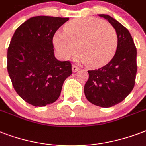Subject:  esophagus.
I'll list each match as a JSON object with an SVG mask.
<instances>
[{
  "instance_id": "1",
  "label": "esophagus",
  "mask_w": 146,
  "mask_h": 146,
  "mask_svg": "<svg viewBox=\"0 0 146 146\" xmlns=\"http://www.w3.org/2000/svg\"><path fill=\"white\" fill-rule=\"evenodd\" d=\"M79 67L77 66H76V65H73L72 66V70H73V73H76V72H77L79 70Z\"/></svg>"
}]
</instances>
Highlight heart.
<instances>
[{"instance_id":"1","label":"heart","mask_w":146,"mask_h":146,"mask_svg":"<svg viewBox=\"0 0 146 146\" xmlns=\"http://www.w3.org/2000/svg\"><path fill=\"white\" fill-rule=\"evenodd\" d=\"M115 29L102 19L87 17L71 20L54 37L55 48L64 59H70L78 52L81 60L90 68H97L111 60L117 48Z\"/></svg>"}]
</instances>
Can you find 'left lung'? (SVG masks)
<instances>
[{
	"instance_id": "obj_1",
	"label": "left lung",
	"mask_w": 146,
	"mask_h": 146,
	"mask_svg": "<svg viewBox=\"0 0 146 146\" xmlns=\"http://www.w3.org/2000/svg\"><path fill=\"white\" fill-rule=\"evenodd\" d=\"M106 19L117 33L116 53L105 66L89 70V80L84 87L89 102L102 108L117 104L127 97L135 86L137 64L136 48L126 27L109 15L99 14Z\"/></svg>"
}]
</instances>
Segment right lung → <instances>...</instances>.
Instances as JSON below:
<instances>
[{"mask_svg":"<svg viewBox=\"0 0 146 146\" xmlns=\"http://www.w3.org/2000/svg\"><path fill=\"white\" fill-rule=\"evenodd\" d=\"M69 18L38 16L16 29L7 50V71L13 86L23 99L35 107L57 101L66 78L69 60L54 57L53 37Z\"/></svg>","mask_w":146,"mask_h":146,"instance_id":"right-lung-1","label":"right lung"}]
</instances>
